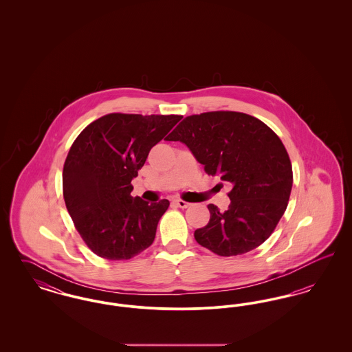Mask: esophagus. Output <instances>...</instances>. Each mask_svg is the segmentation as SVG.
Returning a JSON list of instances; mask_svg holds the SVG:
<instances>
[{
	"label": "esophagus",
	"mask_w": 352,
	"mask_h": 352,
	"mask_svg": "<svg viewBox=\"0 0 352 352\" xmlns=\"http://www.w3.org/2000/svg\"><path fill=\"white\" fill-rule=\"evenodd\" d=\"M173 203H174L175 206H178L179 208H187V207L190 206V203H188V201H182V199H174Z\"/></svg>",
	"instance_id": "esophagus-1"
}]
</instances>
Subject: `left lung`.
<instances>
[{
    "label": "left lung",
    "instance_id": "8db88e82",
    "mask_svg": "<svg viewBox=\"0 0 352 352\" xmlns=\"http://www.w3.org/2000/svg\"><path fill=\"white\" fill-rule=\"evenodd\" d=\"M166 141L184 144L208 175L231 186L228 210L210 204V221L195 231L201 247L219 256L257 248L283 218L293 184L284 144L268 125L240 112L192 115Z\"/></svg>",
    "mask_w": 352,
    "mask_h": 352
}]
</instances>
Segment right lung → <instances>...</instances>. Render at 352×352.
Listing matches in <instances>:
<instances>
[{
    "label": "right lung",
    "instance_id": "right-lung-1",
    "mask_svg": "<svg viewBox=\"0 0 352 352\" xmlns=\"http://www.w3.org/2000/svg\"><path fill=\"white\" fill-rule=\"evenodd\" d=\"M182 118L111 113L91 122L68 151L63 197L85 244L107 260H129L151 247L168 199L131 192L148 154Z\"/></svg>",
    "mask_w": 352,
    "mask_h": 352
}]
</instances>
